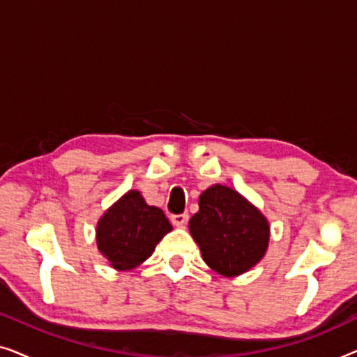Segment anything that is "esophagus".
I'll return each instance as SVG.
<instances>
[{"label": "esophagus", "instance_id": "obj_1", "mask_svg": "<svg viewBox=\"0 0 357 357\" xmlns=\"http://www.w3.org/2000/svg\"><path fill=\"white\" fill-rule=\"evenodd\" d=\"M188 221V213H182V214H174L172 216V222L175 226H185Z\"/></svg>", "mask_w": 357, "mask_h": 357}]
</instances>
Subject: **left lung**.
Listing matches in <instances>:
<instances>
[{"mask_svg": "<svg viewBox=\"0 0 357 357\" xmlns=\"http://www.w3.org/2000/svg\"><path fill=\"white\" fill-rule=\"evenodd\" d=\"M198 204L188 229L211 270L238 276L265 257L270 224L241 193L218 183L204 190Z\"/></svg>", "mask_w": 357, "mask_h": 357, "instance_id": "8db88e82", "label": "left lung"}]
</instances>
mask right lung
<instances>
[{
  "label": "right lung",
  "mask_w": 357,
  "mask_h": 357,
  "mask_svg": "<svg viewBox=\"0 0 357 357\" xmlns=\"http://www.w3.org/2000/svg\"><path fill=\"white\" fill-rule=\"evenodd\" d=\"M172 231L162 209L149 206L139 192L130 190L97 222V247L115 270L128 271L153 255L155 245Z\"/></svg>",
  "instance_id": "1"
}]
</instances>
